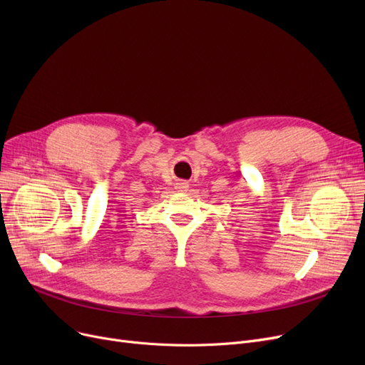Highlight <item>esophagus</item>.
Masks as SVG:
<instances>
[{
	"mask_svg": "<svg viewBox=\"0 0 365 365\" xmlns=\"http://www.w3.org/2000/svg\"><path fill=\"white\" fill-rule=\"evenodd\" d=\"M176 189L179 190V192H186V190L189 189V183L185 182V180H180V182L176 185Z\"/></svg>",
	"mask_w": 365,
	"mask_h": 365,
	"instance_id": "34e87169",
	"label": "esophagus"
}]
</instances>
